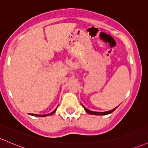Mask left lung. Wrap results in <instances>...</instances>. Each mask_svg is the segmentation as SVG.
<instances>
[{
	"label": "left lung",
	"instance_id": "left-lung-1",
	"mask_svg": "<svg viewBox=\"0 0 148 148\" xmlns=\"http://www.w3.org/2000/svg\"><path fill=\"white\" fill-rule=\"evenodd\" d=\"M83 107H84V110L86 111L87 113L90 114H92V115H107V114H111L112 112H113L115 110H116V108H117V107H116V108L113 109V110H110V111H107V112H93V111H90V110H88V109L86 108L84 106H83Z\"/></svg>",
	"mask_w": 148,
	"mask_h": 148
}]
</instances>
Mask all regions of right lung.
<instances>
[{"mask_svg":"<svg viewBox=\"0 0 148 148\" xmlns=\"http://www.w3.org/2000/svg\"><path fill=\"white\" fill-rule=\"evenodd\" d=\"M56 110H57V108L56 109V110H54V111H53V112H52L51 113H50V114H43V115H40V114H32V116H49V115H52V114H54L55 112H56Z\"/></svg>","mask_w":148,"mask_h":148,"instance_id":"right-lung-1","label":"right lung"}]
</instances>
